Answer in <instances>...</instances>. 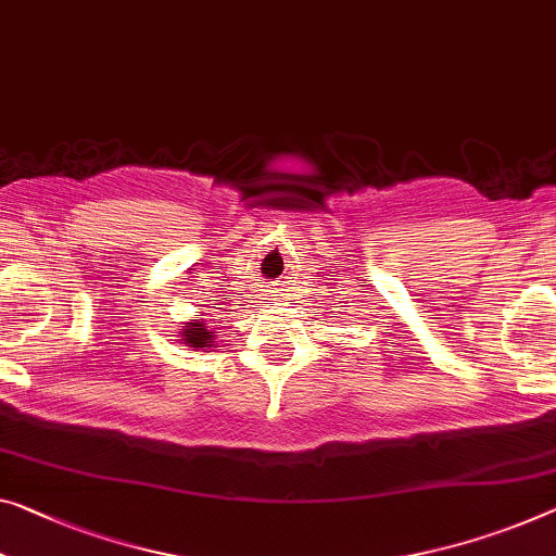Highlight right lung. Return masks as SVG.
<instances>
[{
    "label": "right lung",
    "mask_w": 556,
    "mask_h": 556,
    "mask_svg": "<svg viewBox=\"0 0 556 556\" xmlns=\"http://www.w3.org/2000/svg\"><path fill=\"white\" fill-rule=\"evenodd\" d=\"M181 338L186 345L195 350H211L213 343H216V338H213V332L206 328V323H184Z\"/></svg>",
    "instance_id": "obj_1"
}]
</instances>
